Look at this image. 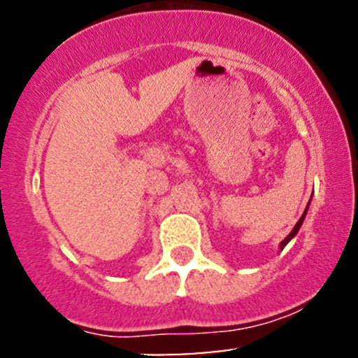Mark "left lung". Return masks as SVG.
I'll return each mask as SVG.
<instances>
[{
	"label": "left lung",
	"mask_w": 358,
	"mask_h": 358,
	"mask_svg": "<svg viewBox=\"0 0 358 358\" xmlns=\"http://www.w3.org/2000/svg\"><path fill=\"white\" fill-rule=\"evenodd\" d=\"M310 202H311V200H310ZM310 202H308V205H306V208H305V212H303V215H301V219H299L298 222H296V225H294V229H293V231H291L289 234H287V237H286V239L285 241H281V244H279V250H282V249H285L286 248V244H287V242H289L291 239H293V237L294 236H296V234H298V231H299V227H301V225H303V220H305V217H306V212H308V207H310Z\"/></svg>",
	"instance_id": "obj_1"
}]
</instances>
